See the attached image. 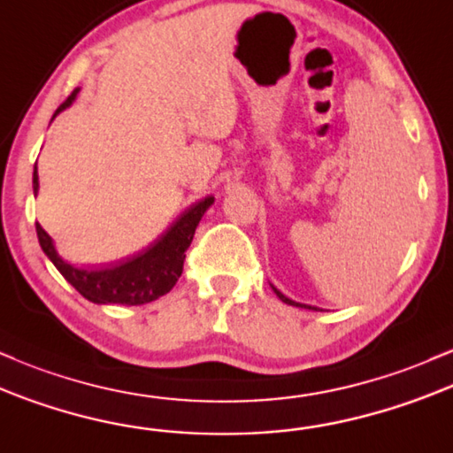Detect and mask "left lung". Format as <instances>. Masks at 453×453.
Segmentation results:
<instances>
[{
    "instance_id": "obj_1",
    "label": "left lung",
    "mask_w": 453,
    "mask_h": 453,
    "mask_svg": "<svg viewBox=\"0 0 453 453\" xmlns=\"http://www.w3.org/2000/svg\"><path fill=\"white\" fill-rule=\"evenodd\" d=\"M272 288H273V293H276L278 297H280L284 303H288V306H295V308H306V310H317V308H314V306H308V303H299V302H293V299H288L287 295H282L280 291H278V288L273 287V284H272Z\"/></svg>"
}]
</instances>
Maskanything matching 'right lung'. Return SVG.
I'll return each mask as SVG.
<instances>
[{
	"mask_svg": "<svg viewBox=\"0 0 453 453\" xmlns=\"http://www.w3.org/2000/svg\"><path fill=\"white\" fill-rule=\"evenodd\" d=\"M79 89L68 96V100L55 111L59 115L68 109L76 100ZM53 115V117H55ZM38 169L34 166V195H38ZM213 196H207L177 218L173 225L162 233L160 240H156L143 252L126 258V261L115 263V265H104L98 269H83L70 265L59 257L53 240L42 226L35 225L40 248L50 258L58 272L73 287L83 295L85 299L94 303H121V306H141V303L156 302L175 287L177 278L184 272L186 250L195 237L196 226H199L203 213L211 207Z\"/></svg>",
	"mask_w": 453,
	"mask_h": 453,
	"instance_id": "1",
	"label": "right lung"
}]
</instances>
